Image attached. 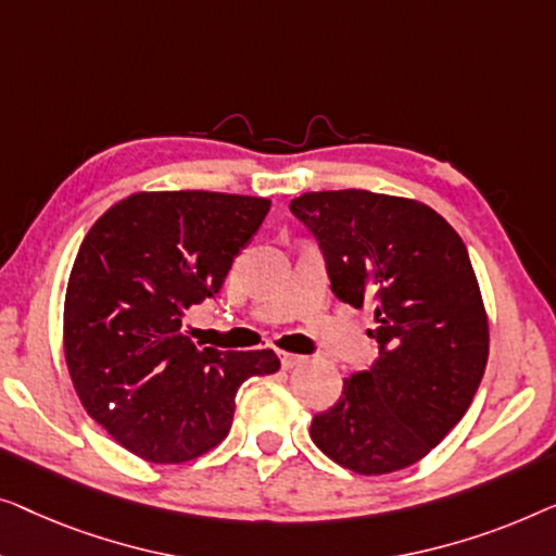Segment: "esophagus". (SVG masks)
I'll use <instances>...</instances> for the list:
<instances>
[{
    "instance_id": "esophagus-1",
    "label": "esophagus",
    "mask_w": 556,
    "mask_h": 556,
    "mask_svg": "<svg viewBox=\"0 0 556 556\" xmlns=\"http://www.w3.org/2000/svg\"><path fill=\"white\" fill-rule=\"evenodd\" d=\"M304 355H294V353H279V363H281V367H296V365H302L304 363Z\"/></svg>"
}]
</instances>
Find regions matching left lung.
<instances>
[{
    "label": "left lung",
    "mask_w": 556,
    "mask_h": 556,
    "mask_svg": "<svg viewBox=\"0 0 556 556\" xmlns=\"http://www.w3.org/2000/svg\"><path fill=\"white\" fill-rule=\"evenodd\" d=\"M323 244L332 292L370 307L380 357L345 378L309 435L363 476L426 458L471 405L489 359V315L456 229L426 203L363 189L289 203Z\"/></svg>",
    "instance_id": "8db88e82"
}]
</instances>
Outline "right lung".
<instances>
[{"label": "right lung", "mask_w": 556, "mask_h": 556, "mask_svg": "<svg viewBox=\"0 0 556 556\" xmlns=\"http://www.w3.org/2000/svg\"><path fill=\"white\" fill-rule=\"evenodd\" d=\"M269 199L140 191L92 224L65 292L62 345L88 416L151 464H184L229 433L237 390L279 370L271 350L224 353L184 332L218 294Z\"/></svg>", "instance_id": "obj_1"}]
</instances>
